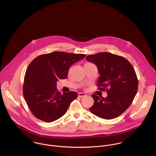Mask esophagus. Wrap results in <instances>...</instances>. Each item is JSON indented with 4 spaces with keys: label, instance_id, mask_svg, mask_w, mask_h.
Here are the masks:
<instances>
[{
    "label": "esophagus",
    "instance_id": "obj_1",
    "mask_svg": "<svg viewBox=\"0 0 156 156\" xmlns=\"http://www.w3.org/2000/svg\"><path fill=\"white\" fill-rule=\"evenodd\" d=\"M85 95H86V94H85V93L80 92V93H79V94H78V96H79V97H85Z\"/></svg>",
    "mask_w": 156,
    "mask_h": 156
}]
</instances>
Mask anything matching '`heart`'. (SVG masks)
Here are the masks:
<instances>
[{
    "label": "heart",
    "mask_w": 156,
    "mask_h": 156,
    "mask_svg": "<svg viewBox=\"0 0 156 156\" xmlns=\"http://www.w3.org/2000/svg\"><path fill=\"white\" fill-rule=\"evenodd\" d=\"M89 64H90V63H89Z\"/></svg>",
    "instance_id": "obj_1"
}]
</instances>
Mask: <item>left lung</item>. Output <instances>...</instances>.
Wrapping results in <instances>:
<instances>
[{"mask_svg":"<svg viewBox=\"0 0 156 156\" xmlns=\"http://www.w3.org/2000/svg\"><path fill=\"white\" fill-rule=\"evenodd\" d=\"M86 59L98 68V89L108 93L106 98L92 95L94 103L90 111L105 119L119 116L130 106L137 90L133 67L124 57L108 52L88 55Z\"/></svg>","mask_w":156,"mask_h":156,"instance_id":"left-lung-1","label":"left lung"}]
</instances>
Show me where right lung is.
I'll return each mask as SVG.
<instances>
[{"label":"right lung","instance_id":"add662e5","mask_svg":"<svg viewBox=\"0 0 156 156\" xmlns=\"http://www.w3.org/2000/svg\"><path fill=\"white\" fill-rule=\"evenodd\" d=\"M85 56L84 54L54 51L40 55L30 63L23 91L30 111L37 118L51 122L66 113L77 94L71 91L62 94L57 90L56 82L66 79L71 66Z\"/></svg>","mask_w":156,"mask_h":156}]
</instances>
